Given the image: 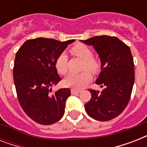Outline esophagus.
Listing matches in <instances>:
<instances>
[{
  "label": "esophagus",
  "mask_w": 147,
  "mask_h": 147,
  "mask_svg": "<svg viewBox=\"0 0 147 147\" xmlns=\"http://www.w3.org/2000/svg\"><path fill=\"white\" fill-rule=\"evenodd\" d=\"M80 92H81L80 91H78V90H76V89H71V94H79Z\"/></svg>",
  "instance_id": "1"
}]
</instances>
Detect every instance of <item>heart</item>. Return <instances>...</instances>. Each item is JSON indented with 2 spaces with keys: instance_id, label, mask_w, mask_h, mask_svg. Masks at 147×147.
<instances>
[{
  "instance_id": "heart-1",
  "label": "heart",
  "mask_w": 147,
  "mask_h": 147,
  "mask_svg": "<svg viewBox=\"0 0 147 147\" xmlns=\"http://www.w3.org/2000/svg\"><path fill=\"white\" fill-rule=\"evenodd\" d=\"M70 52L72 55L84 61L83 69H89L92 71H96L99 64L98 61L93 58V53L90 48L82 43L74 46ZM56 70L60 75H65L67 72V56L65 53L60 54L55 60ZM92 74L88 71H84L80 74L71 73L65 78L63 82L66 87L73 88L75 89H81L88 82L92 80Z\"/></svg>"
}]
</instances>
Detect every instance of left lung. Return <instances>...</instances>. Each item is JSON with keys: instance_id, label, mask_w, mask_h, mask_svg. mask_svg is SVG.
Listing matches in <instances>:
<instances>
[{"instance_id": "obj_1", "label": "left lung", "mask_w": 147, "mask_h": 147, "mask_svg": "<svg viewBox=\"0 0 147 147\" xmlns=\"http://www.w3.org/2000/svg\"><path fill=\"white\" fill-rule=\"evenodd\" d=\"M81 42L93 46L100 58V72L95 83L101 92L90 90L92 98L85 105L94 120L107 121L120 115L130 100L134 83V64L128 46L115 36H99Z\"/></svg>"}]
</instances>
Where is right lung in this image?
I'll return each mask as SVG.
<instances>
[{
  "mask_svg": "<svg viewBox=\"0 0 147 147\" xmlns=\"http://www.w3.org/2000/svg\"><path fill=\"white\" fill-rule=\"evenodd\" d=\"M75 41L39 37L26 40L16 53L13 81L17 98L24 111L36 123L53 124L64 114L71 91L61 88L51 93V87L61 81L55 60Z\"/></svg>",
  "mask_w": 147,
  "mask_h": 147,
  "instance_id": "right-lung-1",
  "label": "right lung"
}]
</instances>
